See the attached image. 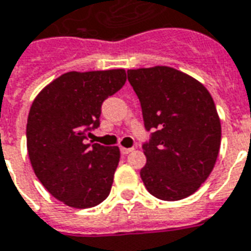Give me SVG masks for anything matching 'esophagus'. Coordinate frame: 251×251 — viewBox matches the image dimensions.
Instances as JSON below:
<instances>
[{
    "mask_svg": "<svg viewBox=\"0 0 251 251\" xmlns=\"http://www.w3.org/2000/svg\"><path fill=\"white\" fill-rule=\"evenodd\" d=\"M133 148H124V147H121V153L122 155H127V153H130Z\"/></svg>",
    "mask_w": 251,
    "mask_h": 251,
    "instance_id": "1",
    "label": "esophagus"
}]
</instances>
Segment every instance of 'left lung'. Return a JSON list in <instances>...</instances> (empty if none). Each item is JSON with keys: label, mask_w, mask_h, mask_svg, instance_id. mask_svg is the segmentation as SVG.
I'll return each mask as SVG.
<instances>
[{"label": "left lung", "mask_w": 251, "mask_h": 251, "mask_svg": "<svg viewBox=\"0 0 251 251\" xmlns=\"http://www.w3.org/2000/svg\"><path fill=\"white\" fill-rule=\"evenodd\" d=\"M145 130L147 164L140 175L156 199L178 201L204 183L216 163L222 126L204 85L182 72L155 66L127 71Z\"/></svg>", "instance_id": "obj_1"}]
</instances>
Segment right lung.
<instances>
[{
	"instance_id": "add662e5",
	"label": "right lung",
	"mask_w": 251,
	"mask_h": 251,
	"mask_svg": "<svg viewBox=\"0 0 251 251\" xmlns=\"http://www.w3.org/2000/svg\"><path fill=\"white\" fill-rule=\"evenodd\" d=\"M126 81L124 69L69 72L42 89L27 121V150L47 192L72 208L107 199L120 162L118 147L91 144L103 101Z\"/></svg>"
}]
</instances>
